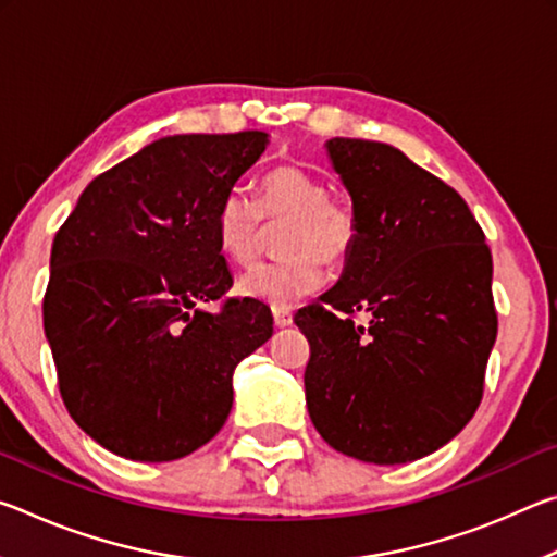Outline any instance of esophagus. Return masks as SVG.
<instances>
[{
    "label": "esophagus",
    "instance_id": "1",
    "mask_svg": "<svg viewBox=\"0 0 557 557\" xmlns=\"http://www.w3.org/2000/svg\"><path fill=\"white\" fill-rule=\"evenodd\" d=\"M272 319H275V326L277 329L292 326V314L287 312V309H272Z\"/></svg>",
    "mask_w": 557,
    "mask_h": 557
}]
</instances>
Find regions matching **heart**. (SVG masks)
<instances>
[{
  "mask_svg": "<svg viewBox=\"0 0 557 557\" xmlns=\"http://www.w3.org/2000/svg\"><path fill=\"white\" fill-rule=\"evenodd\" d=\"M262 219H289L280 248L287 252L275 262H258L235 282L238 295L289 307L324 285L329 265H342L351 256L358 221L351 206L329 196V184L307 169L285 164L272 169L260 182L256 201L243 188H231L213 215L215 243L233 262L252 260L260 243Z\"/></svg>",
  "mask_w": 557,
  "mask_h": 557,
  "instance_id": "1",
  "label": "heart"
}]
</instances>
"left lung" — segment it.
<instances>
[{
    "mask_svg": "<svg viewBox=\"0 0 557 557\" xmlns=\"http://www.w3.org/2000/svg\"><path fill=\"white\" fill-rule=\"evenodd\" d=\"M358 235L336 285L299 309L307 410L329 445L405 465L459 435L496 342L492 252L465 199L400 149L326 143ZM363 313L366 323H356Z\"/></svg>",
    "mask_w": 557,
    "mask_h": 557,
    "instance_id": "obj_1",
    "label": "left lung"
}]
</instances>
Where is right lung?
Listing matches in <instances>:
<instances>
[{"mask_svg": "<svg viewBox=\"0 0 557 557\" xmlns=\"http://www.w3.org/2000/svg\"><path fill=\"white\" fill-rule=\"evenodd\" d=\"M265 132L174 135L92 178L55 233L44 297L59 391L88 437L135 461L191 455L233 408V371L272 336L233 277L213 215Z\"/></svg>", "mask_w": 557, "mask_h": 557, "instance_id": "right-lung-1", "label": "right lung"}]
</instances>
